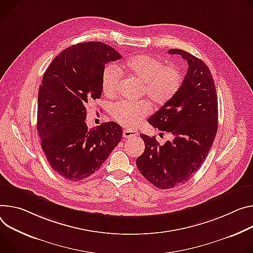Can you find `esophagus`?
<instances>
[{
	"label": "esophagus",
	"instance_id": "34e87169",
	"mask_svg": "<svg viewBox=\"0 0 253 253\" xmlns=\"http://www.w3.org/2000/svg\"><path fill=\"white\" fill-rule=\"evenodd\" d=\"M137 135H138V132L137 131H134V130H129V129H125L123 131V137L124 138H134V137H136Z\"/></svg>",
	"mask_w": 253,
	"mask_h": 253
}]
</instances>
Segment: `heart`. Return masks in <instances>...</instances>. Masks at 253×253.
<instances>
[{"label": "heart", "instance_id": "b5f03b06", "mask_svg": "<svg viewBox=\"0 0 253 253\" xmlns=\"http://www.w3.org/2000/svg\"><path fill=\"white\" fill-rule=\"evenodd\" d=\"M142 83L141 93L154 106L160 107L169 102L176 94L182 83V75L174 65L164 66L162 60L149 54L134 55L122 62L120 67L107 65L102 75V88L105 96L115 97L122 79V73ZM150 112L146 102H118L111 107L113 119L120 125L133 128L139 124Z\"/></svg>", "mask_w": 253, "mask_h": 253}]
</instances>
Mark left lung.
<instances>
[{"mask_svg": "<svg viewBox=\"0 0 253 253\" xmlns=\"http://www.w3.org/2000/svg\"><path fill=\"white\" fill-rule=\"evenodd\" d=\"M169 53L187 60L188 72L177 94L148 123L169 132L173 140L160 145L155 137L142 133L145 150L136 159L141 174L159 189H171L192 178L212 148L218 129L217 91L209 67L185 50Z\"/></svg>", "mask_w": 253, "mask_h": 253, "instance_id": "obj_1", "label": "left lung"}]
</instances>
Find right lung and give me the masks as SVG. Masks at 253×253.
<instances>
[{"label":"right lung","mask_w":253,"mask_h":253,"mask_svg":"<svg viewBox=\"0 0 253 253\" xmlns=\"http://www.w3.org/2000/svg\"><path fill=\"white\" fill-rule=\"evenodd\" d=\"M121 54L102 42H84L61 51L44 73L38 90L37 132L51 169L78 181L99 170L121 141L116 122L87 129L89 101L102 95L105 64Z\"/></svg>","instance_id":"right-lung-1"}]
</instances>
